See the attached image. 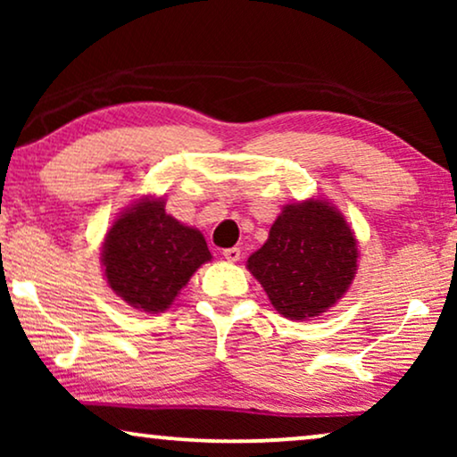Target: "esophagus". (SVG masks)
Listing matches in <instances>:
<instances>
[{
    "mask_svg": "<svg viewBox=\"0 0 457 457\" xmlns=\"http://www.w3.org/2000/svg\"><path fill=\"white\" fill-rule=\"evenodd\" d=\"M222 255H224V260H228V262H239L241 260V249L239 247H227L222 252Z\"/></svg>",
    "mask_w": 457,
    "mask_h": 457,
    "instance_id": "obj_1",
    "label": "esophagus"
}]
</instances>
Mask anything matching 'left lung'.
<instances>
[{"mask_svg":"<svg viewBox=\"0 0 457 457\" xmlns=\"http://www.w3.org/2000/svg\"><path fill=\"white\" fill-rule=\"evenodd\" d=\"M358 243L335 208L320 199L287 205L247 268L285 318L308 320L333 308L352 285Z\"/></svg>","mask_w":457,"mask_h":457,"instance_id":"8db88e82","label":"left lung"}]
</instances>
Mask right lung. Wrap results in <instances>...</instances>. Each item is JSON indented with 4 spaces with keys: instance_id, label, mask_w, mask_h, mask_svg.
I'll use <instances>...</instances> for the list:
<instances>
[{
    "instance_id": "obj_1",
    "label": "right lung",
    "mask_w": 457,
    "mask_h": 457,
    "mask_svg": "<svg viewBox=\"0 0 457 457\" xmlns=\"http://www.w3.org/2000/svg\"><path fill=\"white\" fill-rule=\"evenodd\" d=\"M212 258L195 228L166 214L162 199H143L105 235V278L118 297L145 312H164L191 274Z\"/></svg>"
}]
</instances>
